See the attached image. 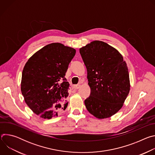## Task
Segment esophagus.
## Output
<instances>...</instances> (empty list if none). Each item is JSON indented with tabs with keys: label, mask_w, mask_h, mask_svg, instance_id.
<instances>
[{
	"label": "esophagus",
	"mask_w": 155,
	"mask_h": 155,
	"mask_svg": "<svg viewBox=\"0 0 155 155\" xmlns=\"http://www.w3.org/2000/svg\"><path fill=\"white\" fill-rule=\"evenodd\" d=\"M80 87V84H76V85H74V86H73V87L74 88V89H75V90H77V89H78V88Z\"/></svg>",
	"instance_id": "1"
}]
</instances>
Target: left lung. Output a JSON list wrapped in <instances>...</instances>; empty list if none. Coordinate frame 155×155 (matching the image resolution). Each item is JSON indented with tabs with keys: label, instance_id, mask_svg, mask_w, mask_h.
Wrapping results in <instances>:
<instances>
[{
	"label": "left lung",
	"instance_id": "1",
	"mask_svg": "<svg viewBox=\"0 0 155 155\" xmlns=\"http://www.w3.org/2000/svg\"><path fill=\"white\" fill-rule=\"evenodd\" d=\"M87 69L90 96L84 100L95 117H110L122 107L130 90L127 67L122 55L107 43L95 40L80 49Z\"/></svg>",
	"mask_w": 155,
	"mask_h": 155
}]
</instances>
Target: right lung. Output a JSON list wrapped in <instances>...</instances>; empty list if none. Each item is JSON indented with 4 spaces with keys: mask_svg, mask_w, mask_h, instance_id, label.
<instances>
[{
    "mask_svg": "<svg viewBox=\"0 0 155 155\" xmlns=\"http://www.w3.org/2000/svg\"><path fill=\"white\" fill-rule=\"evenodd\" d=\"M76 50L59 43H53L33 54L26 63L21 90L32 112L41 118L51 119L68 105L69 83L65 78Z\"/></svg>",
    "mask_w": 155,
    "mask_h": 155,
    "instance_id": "obj_1",
    "label": "right lung"
}]
</instances>
